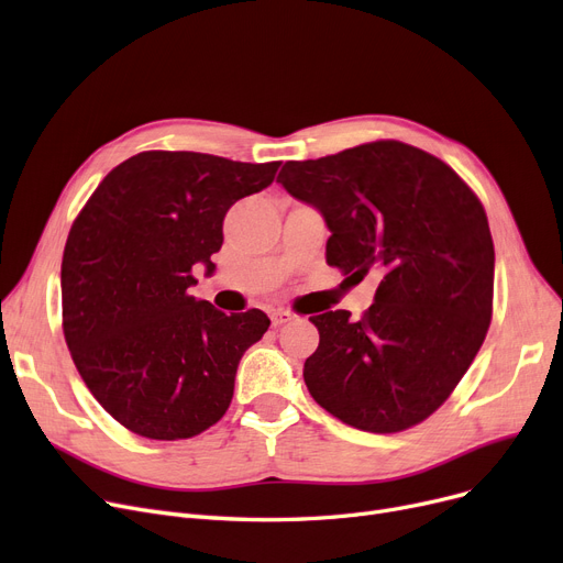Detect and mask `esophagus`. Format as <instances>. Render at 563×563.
<instances>
[{
	"label": "esophagus",
	"mask_w": 563,
	"mask_h": 563,
	"mask_svg": "<svg viewBox=\"0 0 563 563\" xmlns=\"http://www.w3.org/2000/svg\"><path fill=\"white\" fill-rule=\"evenodd\" d=\"M271 320H273V325H275V328H279V325L288 323V320H292V313H290L288 309H273Z\"/></svg>",
	"instance_id": "obj_1"
}]
</instances>
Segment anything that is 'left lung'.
Instances as JSON below:
<instances>
[{
	"mask_svg": "<svg viewBox=\"0 0 563 563\" xmlns=\"http://www.w3.org/2000/svg\"><path fill=\"white\" fill-rule=\"evenodd\" d=\"M277 183L323 216L330 265L360 279L383 273L360 320L343 309L309 318L320 334L305 362L309 394L371 433L423 421L490 325L495 247L484 206L442 159L391 140L286 163Z\"/></svg>",
	"mask_w": 563,
	"mask_h": 563,
	"instance_id": "left-lung-1",
	"label": "left lung"
}]
</instances>
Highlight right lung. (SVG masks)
<instances>
[{"mask_svg":"<svg viewBox=\"0 0 563 563\" xmlns=\"http://www.w3.org/2000/svg\"><path fill=\"white\" fill-rule=\"evenodd\" d=\"M279 165L137 153L73 222L62 261L66 343L98 404L132 433L185 440L224 417L240 357L271 318L197 300L195 267L216 273L227 210L265 190Z\"/></svg>","mask_w":563,"mask_h":563,"instance_id":"1","label":"right lung"}]
</instances>
